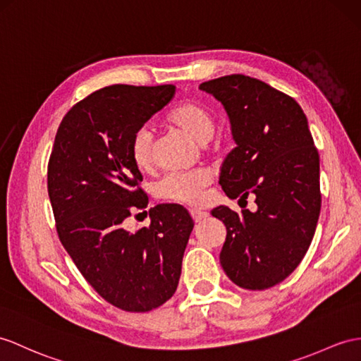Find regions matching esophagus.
<instances>
[{
  "instance_id": "obj_1",
  "label": "esophagus",
  "mask_w": 361,
  "mask_h": 361,
  "mask_svg": "<svg viewBox=\"0 0 361 361\" xmlns=\"http://www.w3.org/2000/svg\"><path fill=\"white\" fill-rule=\"evenodd\" d=\"M191 213V217H192V221H195L196 224H200V222H204L205 219L208 217V213L207 211H204V209H191L190 211Z\"/></svg>"
}]
</instances>
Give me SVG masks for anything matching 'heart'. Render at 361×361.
Here are the masks:
<instances>
[{
  "label": "heart",
  "instance_id": "1",
  "mask_svg": "<svg viewBox=\"0 0 361 361\" xmlns=\"http://www.w3.org/2000/svg\"><path fill=\"white\" fill-rule=\"evenodd\" d=\"M165 122L182 130L200 144H205L214 135L216 118L207 105L197 101H183L165 116ZM130 161L137 170L145 171L153 162V136L148 128L136 130L128 145ZM211 183V176L205 170L165 174L153 185L156 197L183 205H199L202 192Z\"/></svg>",
  "mask_w": 361,
  "mask_h": 361
}]
</instances>
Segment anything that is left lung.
Instances as JSON below:
<instances>
[{"instance_id": "1", "label": "left lung", "mask_w": 361, "mask_h": 361, "mask_svg": "<svg viewBox=\"0 0 361 361\" xmlns=\"http://www.w3.org/2000/svg\"><path fill=\"white\" fill-rule=\"evenodd\" d=\"M200 90L224 104L237 144L219 183L230 199L254 195L257 205L254 213L211 211L226 226L221 265L237 286L262 291L283 282L312 242L322 207L319 152L300 105L260 79L228 75Z\"/></svg>"}]
</instances>
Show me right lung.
<instances>
[{
  "instance_id": "obj_1",
  "label": "right lung",
  "mask_w": 361,
  "mask_h": 361,
  "mask_svg": "<svg viewBox=\"0 0 361 361\" xmlns=\"http://www.w3.org/2000/svg\"><path fill=\"white\" fill-rule=\"evenodd\" d=\"M174 93L171 84H116L90 93L61 121L49 159L61 243L94 291L127 312H148L171 298L195 226L185 208L165 204L150 209L148 226L124 228L148 204L130 139Z\"/></svg>"
}]
</instances>
